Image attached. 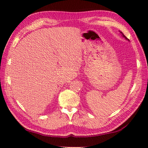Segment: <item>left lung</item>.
<instances>
[{
  "label": "left lung",
  "instance_id": "8db88e82",
  "mask_svg": "<svg viewBox=\"0 0 148 148\" xmlns=\"http://www.w3.org/2000/svg\"><path fill=\"white\" fill-rule=\"evenodd\" d=\"M120 33H121V34H122V36H123V38H125V39H126L127 40H128V41H129V40L128 39V38H127L126 37V36H125L124 35V34H123L122 33V32H120Z\"/></svg>",
  "mask_w": 148,
  "mask_h": 148
}]
</instances>
